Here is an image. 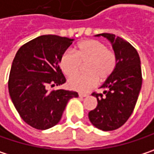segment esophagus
Segmentation results:
<instances>
[{
	"mask_svg": "<svg viewBox=\"0 0 154 154\" xmlns=\"http://www.w3.org/2000/svg\"><path fill=\"white\" fill-rule=\"evenodd\" d=\"M86 96H88V94H87L79 93V97H82V98H83V97H86Z\"/></svg>",
	"mask_w": 154,
	"mask_h": 154,
	"instance_id": "obj_1",
	"label": "esophagus"
}]
</instances>
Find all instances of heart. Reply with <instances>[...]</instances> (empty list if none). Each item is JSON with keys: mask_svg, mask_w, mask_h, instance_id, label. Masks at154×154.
Wrapping results in <instances>:
<instances>
[{"mask_svg": "<svg viewBox=\"0 0 154 154\" xmlns=\"http://www.w3.org/2000/svg\"><path fill=\"white\" fill-rule=\"evenodd\" d=\"M86 65L87 74L71 77L68 87L75 91L87 92L100 82H104L114 72L117 58L113 50L107 48L104 43L96 39H86L75 46V53L66 51L60 57V66L65 75L70 77Z\"/></svg>", "mask_w": 154, "mask_h": 154, "instance_id": "heart-1", "label": "heart"}]
</instances>
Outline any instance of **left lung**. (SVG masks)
Returning <instances> with one entry per match:
<instances>
[{"label": "left lung", "mask_w": 154, "mask_h": 154, "mask_svg": "<svg viewBox=\"0 0 154 154\" xmlns=\"http://www.w3.org/2000/svg\"><path fill=\"white\" fill-rule=\"evenodd\" d=\"M97 36H103L111 42L117 65L101 87L103 92L92 94L98 103L89 111L88 118L100 130L114 131L125 125L134 110L142 85L140 59L137 50L126 40L109 33Z\"/></svg>", "instance_id": "1"}]
</instances>
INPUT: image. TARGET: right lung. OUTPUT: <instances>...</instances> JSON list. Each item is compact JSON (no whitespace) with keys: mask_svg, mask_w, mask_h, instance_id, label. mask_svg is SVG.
Returning <instances> with one entry per match:
<instances>
[{"mask_svg":"<svg viewBox=\"0 0 154 154\" xmlns=\"http://www.w3.org/2000/svg\"><path fill=\"white\" fill-rule=\"evenodd\" d=\"M72 40L56 35L40 36L22 45L13 60L9 94L20 116L35 129L56 125L68 101L78 97L74 91L48 89L66 82L60 60Z\"/></svg>","mask_w":154,"mask_h":154,"instance_id":"add662e5","label":"right lung"}]
</instances>
